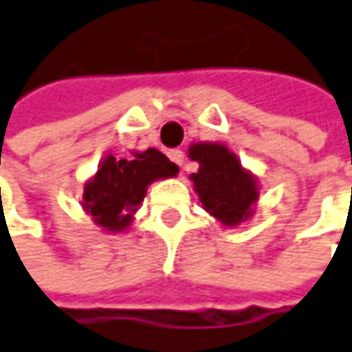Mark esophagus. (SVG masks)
Listing matches in <instances>:
<instances>
[{
	"label": "esophagus",
	"instance_id": "1",
	"mask_svg": "<svg viewBox=\"0 0 352 352\" xmlns=\"http://www.w3.org/2000/svg\"><path fill=\"white\" fill-rule=\"evenodd\" d=\"M169 160H171L173 164L179 165V167H183V162H185V153L181 152V150H171V152H169Z\"/></svg>",
	"mask_w": 352,
	"mask_h": 352
}]
</instances>
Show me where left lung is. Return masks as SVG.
<instances>
[{"label": "left lung", "instance_id": "1", "mask_svg": "<svg viewBox=\"0 0 352 352\" xmlns=\"http://www.w3.org/2000/svg\"><path fill=\"white\" fill-rule=\"evenodd\" d=\"M188 157L199 162L190 181L206 212L224 226H239L251 218L259 187L236 153L218 142H199L188 148Z\"/></svg>", "mask_w": 352, "mask_h": 352}]
</instances>
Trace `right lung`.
<instances>
[{"mask_svg":"<svg viewBox=\"0 0 352 352\" xmlns=\"http://www.w3.org/2000/svg\"><path fill=\"white\" fill-rule=\"evenodd\" d=\"M177 173L179 167L153 148L136 152L128 160L107 155L83 187V210L107 232H122L130 226L153 181Z\"/></svg>","mask_w":352,"mask_h":352,"instance_id":"obj_1","label":"right lung"}]
</instances>
